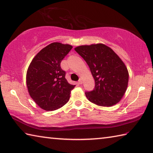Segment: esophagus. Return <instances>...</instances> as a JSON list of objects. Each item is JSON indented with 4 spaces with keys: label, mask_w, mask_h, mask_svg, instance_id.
Segmentation results:
<instances>
[{
    "label": "esophagus",
    "mask_w": 153,
    "mask_h": 153,
    "mask_svg": "<svg viewBox=\"0 0 153 153\" xmlns=\"http://www.w3.org/2000/svg\"><path fill=\"white\" fill-rule=\"evenodd\" d=\"M78 83L79 84H82L83 83V79L82 78H79V79L78 80Z\"/></svg>",
    "instance_id": "esophagus-1"
}]
</instances>
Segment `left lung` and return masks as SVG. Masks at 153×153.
Listing matches in <instances>:
<instances>
[{
	"mask_svg": "<svg viewBox=\"0 0 153 153\" xmlns=\"http://www.w3.org/2000/svg\"><path fill=\"white\" fill-rule=\"evenodd\" d=\"M74 49L86 62L95 81L94 89L85 93L88 100L102 107H111L120 102L129 79L128 69L120 56L103 44Z\"/></svg>",
	"mask_w": 153,
	"mask_h": 153,
	"instance_id": "obj_1",
	"label": "left lung"
}]
</instances>
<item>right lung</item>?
<instances>
[{
  "instance_id": "1",
  "label": "right lung",
  "mask_w": 153,
  "mask_h": 153,
  "mask_svg": "<svg viewBox=\"0 0 153 153\" xmlns=\"http://www.w3.org/2000/svg\"><path fill=\"white\" fill-rule=\"evenodd\" d=\"M73 46L51 43L42 48L28 67L26 84L28 92L36 104L46 111H55L65 105L76 86L69 84L61 62Z\"/></svg>"
}]
</instances>
